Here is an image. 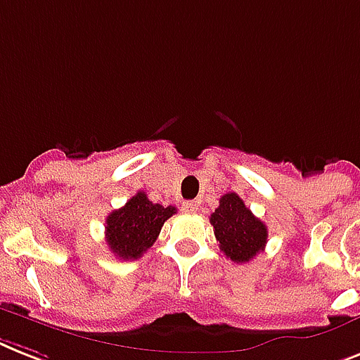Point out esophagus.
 I'll list each match as a JSON object with an SVG mask.
<instances>
[{"instance_id":"34e87169","label":"esophagus","mask_w":360,"mask_h":360,"mask_svg":"<svg viewBox=\"0 0 360 360\" xmlns=\"http://www.w3.org/2000/svg\"><path fill=\"white\" fill-rule=\"evenodd\" d=\"M181 209H183V212H186V214H194L195 210H198V203H195V201H183Z\"/></svg>"}]
</instances>
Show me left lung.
Masks as SVG:
<instances>
[{"instance_id":"left-lung-1","label":"left lung","mask_w":360,"mask_h":360,"mask_svg":"<svg viewBox=\"0 0 360 360\" xmlns=\"http://www.w3.org/2000/svg\"><path fill=\"white\" fill-rule=\"evenodd\" d=\"M220 250L233 262H250L266 246L268 229L235 192L224 194L210 214Z\"/></svg>"}]
</instances>
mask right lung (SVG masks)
I'll return each mask as SVG.
<instances>
[{
	"label": "right lung",
	"instance_id": "right-lung-1",
	"mask_svg": "<svg viewBox=\"0 0 360 360\" xmlns=\"http://www.w3.org/2000/svg\"><path fill=\"white\" fill-rule=\"evenodd\" d=\"M175 212V207H162L148 200L146 192H136L122 209L107 216L105 242L118 259H140L153 246L165 221Z\"/></svg>",
	"mask_w": 360,
	"mask_h": 360
}]
</instances>
